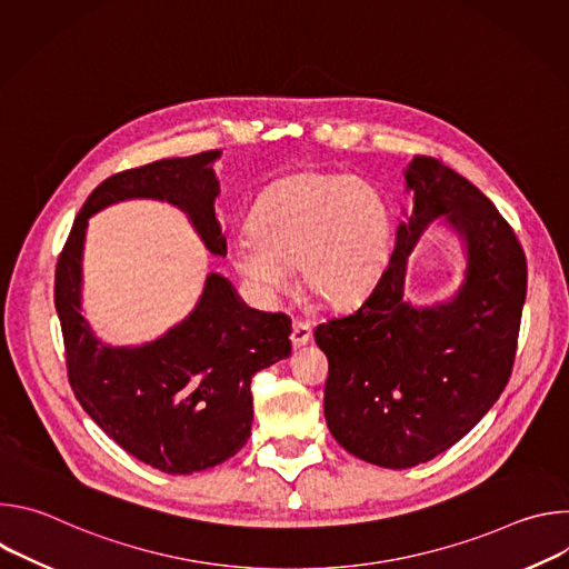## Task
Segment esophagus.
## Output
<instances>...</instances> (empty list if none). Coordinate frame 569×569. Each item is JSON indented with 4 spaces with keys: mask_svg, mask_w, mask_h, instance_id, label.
<instances>
[{
    "mask_svg": "<svg viewBox=\"0 0 569 569\" xmlns=\"http://www.w3.org/2000/svg\"><path fill=\"white\" fill-rule=\"evenodd\" d=\"M310 338H312V331H310L308 323H306V321H301V319H295V323H292V333H290V342H292V347H295V349H299V347L308 345V342H310Z\"/></svg>",
    "mask_w": 569,
    "mask_h": 569,
    "instance_id": "esophagus-1",
    "label": "esophagus"
}]
</instances>
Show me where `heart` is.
I'll use <instances>...</instances> for the list:
<instances>
[{
    "mask_svg": "<svg viewBox=\"0 0 569 569\" xmlns=\"http://www.w3.org/2000/svg\"><path fill=\"white\" fill-rule=\"evenodd\" d=\"M252 233L231 246V266L263 299L283 295L299 268L308 295L327 306L365 297L382 272L391 222L380 193L356 178L306 173L268 189Z\"/></svg>",
    "mask_w": 569,
    "mask_h": 569,
    "instance_id": "1",
    "label": "heart"
}]
</instances>
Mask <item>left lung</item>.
<instances>
[{"mask_svg":"<svg viewBox=\"0 0 569 569\" xmlns=\"http://www.w3.org/2000/svg\"><path fill=\"white\" fill-rule=\"evenodd\" d=\"M415 193L408 224L367 299L315 329L329 358L323 417L351 455L382 466L430 461L493 408L518 349L527 259L513 227L441 159L417 154L405 173ZM439 214L467 240L462 290L446 305L401 301L407 257Z\"/></svg>","mask_w":569,"mask_h":569,"instance_id":"1","label":"left lung"}]
</instances>
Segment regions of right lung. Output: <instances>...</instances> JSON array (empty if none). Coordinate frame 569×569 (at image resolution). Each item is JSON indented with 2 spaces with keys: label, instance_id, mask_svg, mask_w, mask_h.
Returning a JSON list of instances; mask_svg holds the SVG:
<instances>
[{
  "label": "right lung",
  "instance_id": "right-lung-1",
  "mask_svg": "<svg viewBox=\"0 0 569 569\" xmlns=\"http://www.w3.org/2000/svg\"><path fill=\"white\" fill-rule=\"evenodd\" d=\"M218 150L159 159L101 182L78 211L56 263L69 385L94 423L128 455L169 475H191L233 457L252 430V378L290 356L292 321L238 299L209 274L196 310L164 338L134 349L101 345L80 315V254L88 218L128 198L169 200L184 209L209 252L224 257L216 220Z\"/></svg>",
  "mask_w": 569,
  "mask_h": 569
}]
</instances>
